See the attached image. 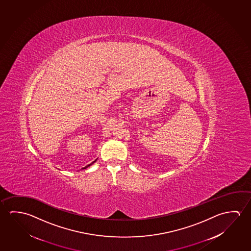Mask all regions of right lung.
Returning a JSON list of instances; mask_svg holds the SVG:
<instances>
[{
    "label": "right lung",
    "mask_w": 251,
    "mask_h": 251,
    "mask_svg": "<svg viewBox=\"0 0 251 251\" xmlns=\"http://www.w3.org/2000/svg\"><path fill=\"white\" fill-rule=\"evenodd\" d=\"M95 161H96V160H95ZM95 161H94V162H93V163H91V164H89V165H86V167H84V168H82V169L87 168V167H88V166H90V165H93V164H94V163H95Z\"/></svg>",
    "instance_id": "add662e5"
}]
</instances>
